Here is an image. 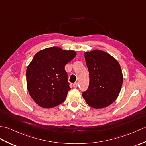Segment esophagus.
Returning a JSON list of instances; mask_svg holds the SVG:
<instances>
[{
	"instance_id": "34e87169",
	"label": "esophagus",
	"mask_w": 146,
	"mask_h": 146,
	"mask_svg": "<svg viewBox=\"0 0 146 146\" xmlns=\"http://www.w3.org/2000/svg\"><path fill=\"white\" fill-rule=\"evenodd\" d=\"M78 83H77V82H75V83H73V87H75V88H76L77 87V86H78Z\"/></svg>"
}]
</instances>
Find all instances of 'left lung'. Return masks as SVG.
Segmentation results:
<instances>
[{
	"mask_svg": "<svg viewBox=\"0 0 146 146\" xmlns=\"http://www.w3.org/2000/svg\"><path fill=\"white\" fill-rule=\"evenodd\" d=\"M85 58L90 82L83 97L94 108L108 107L116 100L122 88L123 75L120 64L110 54L101 50L86 52Z\"/></svg>",
	"mask_w": 146,
	"mask_h": 146,
	"instance_id": "8db88e82",
	"label": "left lung"
}]
</instances>
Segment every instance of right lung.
I'll return each mask as SVG.
<instances>
[{"label":"right lung","instance_id":"obj_1","mask_svg":"<svg viewBox=\"0 0 146 146\" xmlns=\"http://www.w3.org/2000/svg\"><path fill=\"white\" fill-rule=\"evenodd\" d=\"M76 55L75 51L58 47L35 54L27 68L26 82L31 97L39 106L52 108L64 101L71 89L64 66Z\"/></svg>","mask_w":146,"mask_h":146}]
</instances>
